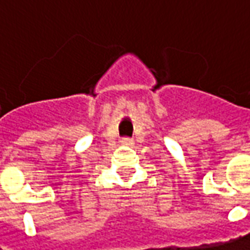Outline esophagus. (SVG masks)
<instances>
[{
    "label": "esophagus",
    "mask_w": 250,
    "mask_h": 250,
    "mask_svg": "<svg viewBox=\"0 0 250 250\" xmlns=\"http://www.w3.org/2000/svg\"><path fill=\"white\" fill-rule=\"evenodd\" d=\"M120 143H122L123 146H134V141H133V140H130V138H123Z\"/></svg>",
    "instance_id": "34e87169"
}]
</instances>
